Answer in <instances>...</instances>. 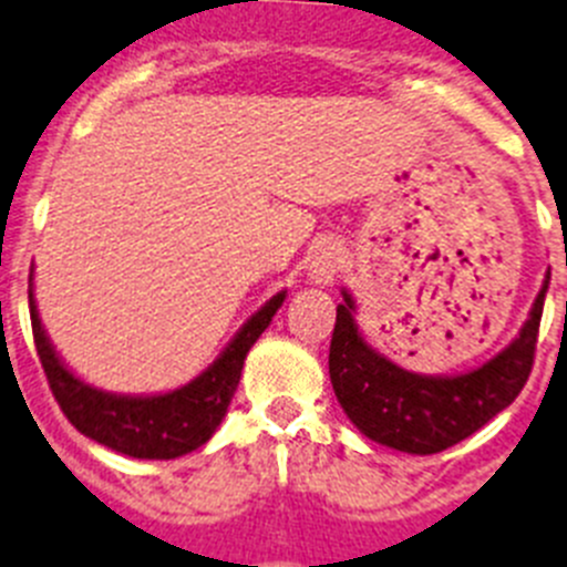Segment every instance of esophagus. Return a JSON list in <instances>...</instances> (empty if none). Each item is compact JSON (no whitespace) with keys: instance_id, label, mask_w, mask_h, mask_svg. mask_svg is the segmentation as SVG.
Instances as JSON below:
<instances>
[{"instance_id":"34e87169","label":"esophagus","mask_w":567,"mask_h":567,"mask_svg":"<svg viewBox=\"0 0 567 567\" xmlns=\"http://www.w3.org/2000/svg\"><path fill=\"white\" fill-rule=\"evenodd\" d=\"M340 269V249L334 247L332 240H323V244H318L312 252V260H309V278L315 280V284H332L334 275H338Z\"/></svg>"}]
</instances>
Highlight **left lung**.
Returning a JSON list of instances; mask_svg holds the SVG:
<instances>
[{
	"mask_svg": "<svg viewBox=\"0 0 567 567\" xmlns=\"http://www.w3.org/2000/svg\"><path fill=\"white\" fill-rule=\"evenodd\" d=\"M548 278L525 327L474 372L454 378L414 374L365 343L354 323V300L343 292L329 346V378L346 417L369 440L398 452L437 454L471 437L514 403L537 352Z\"/></svg>",
	"mask_w": 567,
	"mask_h": 567,
	"instance_id": "obj_1",
	"label": "left lung"
}]
</instances>
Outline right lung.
<instances>
[{"instance_id":"add662e5","label":"right lung","mask_w":567,"mask_h":567,"mask_svg":"<svg viewBox=\"0 0 567 567\" xmlns=\"http://www.w3.org/2000/svg\"><path fill=\"white\" fill-rule=\"evenodd\" d=\"M284 298L287 292L272 295L240 327V332L229 340L221 358L215 360L207 372H202L175 392L135 398V394H110L93 389L70 372L44 334L37 300H33V287L28 289L30 327H33L37 352L44 374H48L50 392L56 398L64 417L76 425L84 437L138 460H175L195 452L198 445L213 437L227 414L235 389H238L247 352L260 338V332L269 327V320L280 309Z\"/></svg>"}]
</instances>
